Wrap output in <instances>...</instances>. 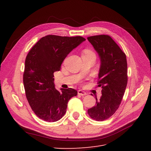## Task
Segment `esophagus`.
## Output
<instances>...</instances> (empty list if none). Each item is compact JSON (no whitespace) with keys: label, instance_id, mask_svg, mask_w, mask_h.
Wrapping results in <instances>:
<instances>
[{"label":"esophagus","instance_id":"obj_1","mask_svg":"<svg viewBox=\"0 0 151 151\" xmlns=\"http://www.w3.org/2000/svg\"><path fill=\"white\" fill-rule=\"evenodd\" d=\"M78 94L81 95V96H85V95L87 94V93L86 92H84V91H83L79 90L78 91Z\"/></svg>","mask_w":151,"mask_h":151}]
</instances>
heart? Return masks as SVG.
I'll return each instance as SVG.
<instances>
[{
	"label": "heart",
	"instance_id": "heart-1",
	"mask_svg": "<svg viewBox=\"0 0 151 151\" xmlns=\"http://www.w3.org/2000/svg\"><path fill=\"white\" fill-rule=\"evenodd\" d=\"M83 55H93V56H95V54H94V53L93 51H91V50L86 49V50H84Z\"/></svg>",
	"mask_w": 151,
	"mask_h": 151
}]
</instances>
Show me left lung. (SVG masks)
Wrapping results in <instances>:
<instances>
[{
    "instance_id": "8db88e82",
    "label": "left lung",
    "mask_w": 151,
    "mask_h": 151,
    "mask_svg": "<svg viewBox=\"0 0 151 151\" xmlns=\"http://www.w3.org/2000/svg\"><path fill=\"white\" fill-rule=\"evenodd\" d=\"M98 53L101 65L98 86L102 95L96 105L88 109L91 118L103 121L111 117L119 107L127 84V62L125 53L110 36L101 35L88 38Z\"/></svg>"
}]
</instances>
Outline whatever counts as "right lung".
<instances>
[{
	"mask_svg": "<svg viewBox=\"0 0 151 151\" xmlns=\"http://www.w3.org/2000/svg\"><path fill=\"white\" fill-rule=\"evenodd\" d=\"M86 40L81 36L47 35L30 50L25 60L23 83L26 98L40 119L59 120L66 113L69 99L77 96L72 88H55L53 73L59 71L67 55Z\"/></svg>",
	"mask_w": 151,
	"mask_h": 151,
	"instance_id": "add662e5",
	"label": "right lung"
}]
</instances>
